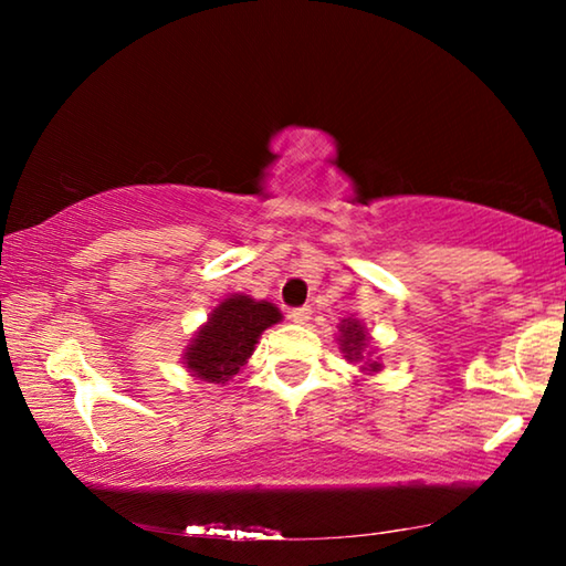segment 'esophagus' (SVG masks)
Returning a JSON list of instances; mask_svg holds the SVG:
<instances>
[{"label": "esophagus", "instance_id": "1", "mask_svg": "<svg viewBox=\"0 0 566 566\" xmlns=\"http://www.w3.org/2000/svg\"><path fill=\"white\" fill-rule=\"evenodd\" d=\"M312 317V310L310 306H294V310H290V319L296 322V324H306Z\"/></svg>", "mask_w": 566, "mask_h": 566}]
</instances>
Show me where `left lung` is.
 <instances>
[{
  "instance_id": "8db88e82",
  "label": "left lung",
  "mask_w": 566,
  "mask_h": 566,
  "mask_svg": "<svg viewBox=\"0 0 566 566\" xmlns=\"http://www.w3.org/2000/svg\"><path fill=\"white\" fill-rule=\"evenodd\" d=\"M342 352L347 354V359L359 361L364 359V349H367V334H364L361 324L357 322H344L342 324ZM369 369H379V364H369Z\"/></svg>"
}]
</instances>
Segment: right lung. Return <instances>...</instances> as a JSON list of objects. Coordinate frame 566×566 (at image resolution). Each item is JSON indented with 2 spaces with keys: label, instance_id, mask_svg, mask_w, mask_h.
Masks as SVG:
<instances>
[{
  "label": "right lung",
  "instance_id": "right-lung-1",
  "mask_svg": "<svg viewBox=\"0 0 566 566\" xmlns=\"http://www.w3.org/2000/svg\"><path fill=\"white\" fill-rule=\"evenodd\" d=\"M280 319V310L270 302H254L242 294L229 296L189 344L187 369L212 385H224L252 357L260 334Z\"/></svg>",
  "mask_w": 566,
  "mask_h": 566
}]
</instances>
